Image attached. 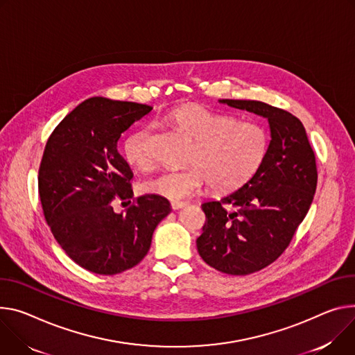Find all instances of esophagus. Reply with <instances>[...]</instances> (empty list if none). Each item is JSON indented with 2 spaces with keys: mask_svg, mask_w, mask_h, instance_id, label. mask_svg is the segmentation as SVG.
I'll use <instances>...</instances> for the list:
<instances>
[{
  "mask_svg": "<svg viewBox=\"0 0 355 355\" xmlns=\"http://www.w3.org/2000/svg\"><path fill=\"white\" fill-rule=\"evenodd\" d=\"M184 207H187V202H184V201H173L171 202V208L175 211V209H181V208H184Z\"/></svg>",
  "mask_w": 355,
  "mask_h": 355,
  "instance_id": "obj_1",
  "label": "esophagus"
}]
</instances>
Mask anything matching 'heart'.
<instances>
[{
    "label": "heart",
    "mask_w": 355,
    "mask_h": 355,
    "mask_svg": "<svg viewBox=\"0 0 355 355\" xmlns=\"http://www.w3.org/2000/svg\"><path fill=\"white\" fill-rule=\"evenodd\" d=\"M167 121L191 140L184 170L164 171L143 184L147 194L180 201L198 192L205 182L215 192H228L245 184L262 164L268 151V133L256 121L235 117L201 105H182L167 114ZM125 163L140 171L154 166L150 127L132 132L123 141Z\"/></svg>",
    "instance_id": "1"
}]
</instances>
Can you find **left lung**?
I'll return each instance as SVG.
<instances>
[{
  "instance_id": "obj_1",
  "label": "left lung",
  "mask_w": 355,
  "mask_h": 355,
  "mask_svg": "<svg viewBox=\"0 0 355 355\" xmlns=\"http://www.w3.org/2000/svg\"><path fill=\"white\" fill-rule=\"evenodd\" d=\"M219 102L259 114L270 127L268 151L252 178L201 205L207 222L197 239L200 256L222 273L243 276L273 263L292 241L313 202L315 155L292 113L257 101Z\"/></svg>"
}]
</instances>
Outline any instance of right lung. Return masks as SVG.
I'll list each match as a JSON object with an SVG mask.
<instances>
[{"mask_svg":"<svg viewBox=\"0 0 355 355\" xmlns=\"http://www.w3.org/2000/svg\"><path fill=\"white\" fill-rule=\"evenodd\" d=\"M151 106L90 98L75 107L49 136L38 174L45 220L73 262L98 275H117L139 265L153 232L170 212L154 194L133 200L124 212L113 201L133 198V173L117 141ZM125 204V202H121Z\"/></svg>","mask_w":355,"mask_h":355,"instance_id":"obj_1","label":"right lung"}]
</instances>
